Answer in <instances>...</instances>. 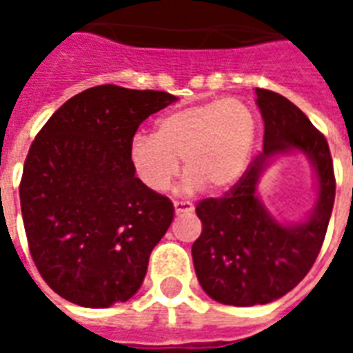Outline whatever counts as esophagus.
I'll list each match as a JSON object with an SVG mask.
<instances>
[{"instance_id": "obj_1", "label": "esophagus", "mask_w": 353, "mask_h": 353, "mask_svg": "<svg viewBox=\"0 0 353 353\" xmlns=\"http://www.w3.org/2000/svg\"><path fill=\"white\" fill-rule=\"evenodd\" d=\"M174 210H176V214H183V212H192L194 206H192V202H185V200H176L174 202Z\"/></svg>"}]
</instances>
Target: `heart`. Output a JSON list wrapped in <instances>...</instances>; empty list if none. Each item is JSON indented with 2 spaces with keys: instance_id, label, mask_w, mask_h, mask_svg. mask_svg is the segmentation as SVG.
<instances>
[{
  "instance_id": "heart-1",
  "label": "heart",
  "mask_w": 353,
  "mask_h": 353,
  "mask_svg": "<svg viewBox=\"0 0 353 353\" xmlns=\"http://www.w3.org/2000/svg\"><path fill=\"white\" fill-rule=\"evenodd\" d=\"M257 138L255 115L242 100H212L176 109L157 121L154 134L138 132L128 143V162L149 191L168 189L187 172L181 189L194 192L210 185L227 191L242 179Z\"/></svg>"
}]
</instances>
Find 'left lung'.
<instances>
[{
  "label": "left lung",
  "instance_id": "obj_1",
  "mask_svg": "<svg viewBox=\"0 0 353 353\" xmlns=\"http://www.w3.org/2000/svg\"><path fill=\"white\" fill-rule=\"evenodd\" d=\"M265 123L263 153L223 199L196 206L202 234L192 244L200 285L214 301L253 306L280 299L318 257L334 204L333 161L327 139L288 98L255 88ZM303 154L316 179V202L303 222L278 220L259 194L260 177L280 156Z\"/></svg>",
  "mask_w": 353,
  "mask_h": 353
}]
</instances>
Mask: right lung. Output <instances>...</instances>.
<instances>
[{"mask_svg": "<svg viewBox=\"0 0 353 353\" xmlns=\"http://www.w3.org/2000/svg\"><path fill=\"white\" fill-rule=\"evenodd\" d=\"M174 101L161 90L92 87L65 101L30 147L20 181L30 253L65 301L108 308L141 288L174 206L136 177L128 143Z\"/></svg>", "mask_w": 353, "mask_h": 353, "instance_id": "add662e5", "label": "right lung"}]
</instances>
